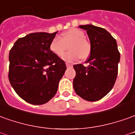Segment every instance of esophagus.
Masks as SVG:
<instances>
[{
    "label": "esophagus",
    "mask_w": 135,
    "mask_h": 135,
    "mask_svg": "<svg viewBox=\"0 0 135 135\" xmlns=\"http://www.w3.org/2000/svg\"><path fill=\"white\" fill-rule=\"evenodd\" d=\"M66 66H67V67H71V66H72V65L70 64H69V63H66Z\"/></svg>",
    "instance_id": "esophagus-1"
}]
</instances>
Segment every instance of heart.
Listing matches in <instances>:
<instances>
[{
  "mask_svg": "<svg viewBox=\"0 0 135 135\" xmlns=\"http://www.w3.org/2000/svg\"><path fill=\"white\" fill-rule=\"evenodd\" d=\"M69 45L70 51L63 56V59L68 62L77 61L79 58L85 61L90 57L92 51L90 41L85 38L83 31L77 28H71L61 34L60 37H55L50 44V51L58 57H61Z\"/></svg>",
  "mask_w": 135,
  "mask_h": 135,
  "instance_id": "obj_1",
  "label": "heart"
}]
</instances>
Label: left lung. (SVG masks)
<instances>
[{
	"instance_id": "left-lung-1",
	"label": "left lung",
	"mask_w": 135,
	"mask_h": 135,
	"mask_svg": "<svg viewBox=\"0 0 135 135\" xmlns=\"http://www.w3.org/2000/svg\"><path fill=\"white\" fill-rule=\"evenodd\" d=\"M85 30L92 45V51L86 63L88 66H73L76 76L73 86L76 94L85 100L96 102L105 97L118 76L120 52L115 39L105 29L92 25H80Z\"/></svg>"
}]
</instances>
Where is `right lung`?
Masks as SVG:
<instances>
[{"mask_svg":"<svg viewBox=\"0 0 135 135\" xmlns=\"http://www.w3.org/2000/svg\"><path fill=\"white\" fill-rule=\"evenodd\" d=\"M57 32L32 33L18 38L9 52L8 80L19 97L28 103H47L58 90L66 64L50 50Z\"/></svg>","mask_w":135,"mask_h":135,"instance_id":"add662e5","label":"right lung"}]
</instances>
